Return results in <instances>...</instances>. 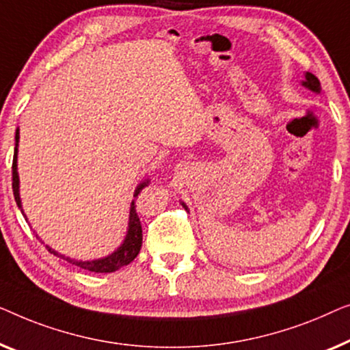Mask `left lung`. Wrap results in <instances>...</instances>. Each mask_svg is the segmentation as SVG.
Here are the masks:
<instances>
[{
	"mask_svg": "<svg viewBox=\"0 0 350 350\" xmlns=\"http://www.w3.org/2000/svg\"><path fill=\"white\" fill-rule=\"evenodd\" d=\"M301 83L306 88H309L311 92L321 93V82H319V79L314 75H311V72H306V75H304V81ZM182 206L187 209V206L184 203H182Z\"/></svg>",
	"mask_w": 350,
	"mask_h": 350,
	"instance_id": "8db88e82",
	"label": "left lung"
}]
</instances>
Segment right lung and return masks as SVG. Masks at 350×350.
Returning a JSON list of instances; mask_svg holds the SVG:
<instances>
[{"label": "right lung", "mask_w": 350, "mask_h": 350, "mask_svg": "<svg viewBox=\"0 0 350 350\" xmlns=\"http://www.w3.org/2000/svg\"><path fill=\"white\" fill-rule=\"evenodd\" d=\"M17 146H18V128L16 131V149H14V160H12V191H14V198H16V203L18 208L22 209V201H21V193H18V173H17ZM149 184V179L146 182H141L139 185L136 187L135 190V198L139 195V191L144 189V187ZM142 245V226H141V220L139 215L136 213V204L135 200L131 201V208H130V219H128V231L126 236L124 239V243L119 249L116 250L114 254L107 255L105 258H98V260H88V262H82V260H75L70 257H65V255L58 254L53 250L52 247H46L49 249V252L57 255V257H62L63 260H66L68 263L76 265V267L87 269V271H93V273H112L116 269H119L125 265L131 263L133 260L136 258V255L139 254Z\"/></svg>", "instance_id": "right-lung-1"}]
</instances>
